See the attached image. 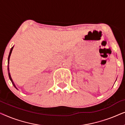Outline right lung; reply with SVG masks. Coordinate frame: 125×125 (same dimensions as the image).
Here are the masks:
<instances>
[{"label": "right lung", "instance_id": "add662e5", "mask_svg": "<svg viewBox=\"0 0 125 125\" xmlns=\"http://www.w3.org/2000/svg\"><path fill=\"white\" fill-rule=\"evenodd\" d=\"M13 47L11 48V50H10V54H9V56H8V76H9V77H10V80H11V82H12V83L13 86H14V87L16 89H17V88L16 87V86H15V85L14 84V83H13V82L12 81V80L11 78V75H10V71H9V60H10V56H11V54L12 53V49H13Z\"/></svg>", "mask_w": 125, "mask_h": 125}]
</instances>
